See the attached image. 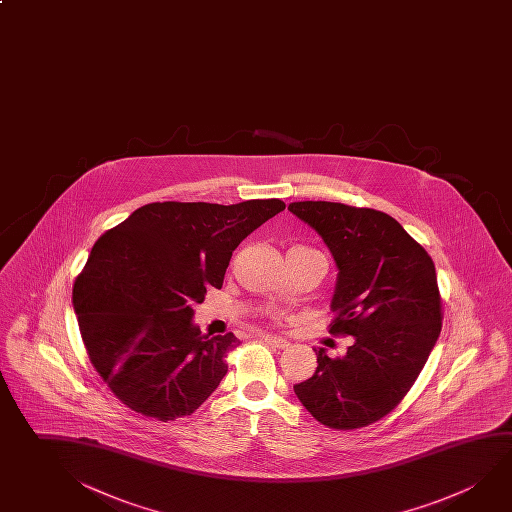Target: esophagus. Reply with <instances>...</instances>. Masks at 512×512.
<instances>
[{
  "label": "esophagus",
  "mask_w": 512,
  "mask_h": 512,
  "mask_svg": "<svg viewBox=\"0 0 512 512\" xmlns=\"http://www.w3.org/2000/svg\"><path fill=\"white\" fill-rule=\"evenodd\" d=\"M262 341H264V343H268L271 347H275V349H286L287 345H289V341H287L286 338L273 336V334H264V336H262Z\"/></svg>",
  "instance_id": "1"
}]
</instances>
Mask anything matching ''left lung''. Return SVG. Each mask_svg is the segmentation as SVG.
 <instances>
[{
  "mask_svg": "<svg viewBox=\"0 0 512 512\" xmlns=\"http://www.w3.org/2000/svg\"><path fill=\"white\" fill-rule=\"evenodd\" d=\"M287 208L322 235L340 269L329 332L354 336L341 358L316 350V372L293 386L296 397L327 428H363L403 401L437 343L435 264L385 212L329 201Z\"/></svg>",
  "mask_w": 512,
  "mask_h": 512,
  "instance_id": "obj_1",
  "label": "left lung"
}]
</instances>
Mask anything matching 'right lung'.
I'll use <instances>...</instances> for the list:
<instances>
[{"mask_svg":"<svg viewBox=\"0 0 512 512\" xmlns=\"http://www.w3.org/2000/svg\"><path fill=\"white\" fill-rule=\"evenodd\" d=\"M286 208L149 203L100 235L73 284V309L91 365L118 401L156 421L192 415L228 370L234 332L207 338L192 305L223 286L235 248Z\"/></svg>","mask_w":512,"mask_h":512,"instance_id":"obj_1","label":"right lung"}]
</instances>
